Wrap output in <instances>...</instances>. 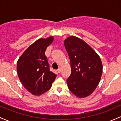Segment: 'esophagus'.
<instances>
[{"label": "esophagus", "instance_id": "obj_1", "mask_svg": "<svg viewBox=\"0 0 121 121\" xmlns=\"http://www.w3.org/2000/svg\"><path fill=\"white\" fill-rule=\"evenodd\" d=\"M57 72H58V73H60V72H61V68H58V69H57Z\"/></svg>", "mask_w": 121, "mask_h": 121}]
</instances>
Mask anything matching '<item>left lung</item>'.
<instances>
[{"label": "left lung", "mask_w": 121, "mask_h": 121, "mask_svg": "<svg viewBox=\"0 0 121 121\" xmlns=\"http://www.w3.org/2000/svg\"><path fill=\"white\" fill-rule=\"evenodd\" d=\"M64 45L71 68L67 80L68 89L77 97H87L100 82L103 71L101 59L91 46L75 36L65 39Z\"/></svg>", "instance_id": "1"}]
</instances>
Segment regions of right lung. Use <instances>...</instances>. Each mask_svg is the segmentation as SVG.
Returning <instances> with one entry per match:
<instances>
[{
	"mask_svg": "<svg viewBox=\"0 0 121 121\" xmlns=\"http://www.w3.org/2000/svg\"><path fill=\"white\" fill-rule=\"evenodd\" d=\"M53 38L39 39L30 46L17 61V71L21 83L32 95L39 96L49 91L57 75L50 70L47 48Z\"/></svg>",
	"mask_w": 121,
	"mask_h": 121,
	"instance_id": "add662e5",
	"label": "right lung"
}]
</instances>
